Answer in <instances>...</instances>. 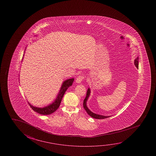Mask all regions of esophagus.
Masks as SVG:
<instances>
[{
    "label": "esophagus",
    "mask_w": 156,
    "mask_h": 156,
    "mask_svg": "<svg viewBox=\"0 0 156 156\" xmlns=\"http://www.w3.org/2000/svg\"><path fill=\"white\" fill-rule=\"evenodd\" d=\"M84 79V77L83 76H79L77 77V79L76 80V82L77 83H81V82L83 81V80Z\"/></svg>",
    "instance_id": "esophagus-1"
}]
</instances>
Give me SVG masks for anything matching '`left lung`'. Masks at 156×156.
<instances>
[{"label":"left lung","instance_id":"obj_1","mask_svg":"<svg viewBox=\"0 0 156 156\" xmlns=\"http://www.w3.org/2000/svg\"><path fill=\"white\" fill-rule=\"evenodd\" d=\"M138 61H139V57L134 60V65H135L136 67L138 69ZM90 93H91V90L90 88H88L87 91V96L85 97L84 100V102H83V107L85 109V110H86L87 113L89 115L91 116L92 118H94V119H105V118H109L111 116H104V115H100V114H95L94 112H92L91 110H90L88 107H87V101L89 99L90 95Z\"/></svg>","mask_w":156,"mask_h":156}]
</instances>
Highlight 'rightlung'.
<instances>
[{
	"label": "right lung",
	"instance_id": "1",
	"mask_svg": "<svg viewBox=\"0 0 156 156\" xmlns=\"http://www.w3.org/2000/svg\"><path fill=\"white\" fill-rule=\"evenodd\" d=\"M24 52H25V51H24ZM74 80V78L67 79L62 83V87H60V89L58 94L56 96L55 100H54L53 102L51 103V104L48 105L47 106H46V107L43 108L34 107L33 105H31L30 103L28 102L29 105H30V107L31 108V109L34 111L37 112L38 114H40L41 115H49V114H51L58 109V108L59 107L61 103V102H62V98L64 96V94L65 93L67 89L69 87L72 86Z\"/></svg>",
	"mask_w": 156,
	"mask_h": 156
}]
</instances>
